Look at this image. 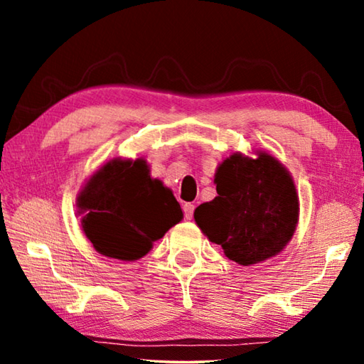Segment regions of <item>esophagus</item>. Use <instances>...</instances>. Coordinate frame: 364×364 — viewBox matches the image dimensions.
<instances>
[{"label": "esophagus", "mask_w": 364, "mask_h": 364, "mask_svg": "<svg viewBox=\"0 0 364 364\" xmlns=\"http://www.w3.org/2000/svg\"><path fill=\"white\" fill-rule=\"evenodd\" d=\"M183 212H184V217H186V220H191V218H193V215H194V205L193 204H184Z\"/></svg>", "instance_id": "esophagus-1"}]
</instances>
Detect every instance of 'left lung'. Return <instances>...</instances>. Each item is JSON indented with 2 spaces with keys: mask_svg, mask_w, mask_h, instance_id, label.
<instances>
[{
  "mask_svg": "<svg viewBox=\"0 0 364 364\" xmlns=\"http://www.w3.org/2000/svg\"><path fill=\"white\" fill-rule=\"evenodd\" d=\"M218 196L196 208L194 220L230 260L244 267L284 249L299 220V196L289 171L267 152L232 154L215 175Z\"/></svg>",
  "mask_w": 364,
  "mask_h": 364,
  "instance_id": "obj_1",
  "label": "left lung"
}]
</instances>
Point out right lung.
I'll use <instances>...</instances> for the list:
<instances>
[{"mask_svg":"<svg viewBox=\"0 0 364 364\" xmlns=\"http://www.w3.org/2000/svg\"><path fill=\"white\" fill-rule=\"evenodd\" d=\"M83 231L100 254L138 260L181 221V207L162 181L152 180L146 160L107 162L78 196ZM80 212V213H82Z\"/></svg>","mask_w":364,"mask_h":364,"instance_id":"obj_1","label":"right lung"}]
</instances>
